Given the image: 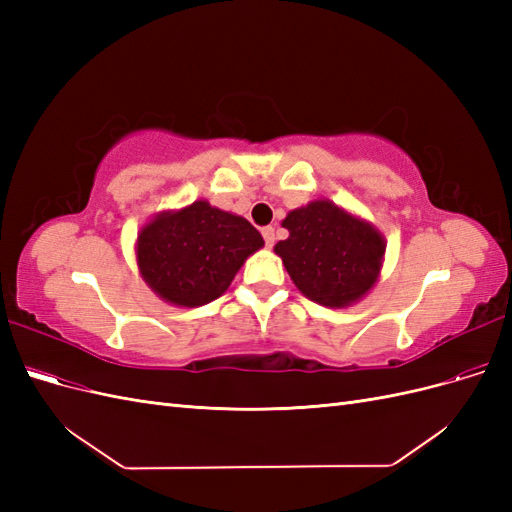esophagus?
I'll list each match as a JSON object with an SVG mask.
<instances>
[{
  "instance_id": "1",
  "label": "esophagus",
  "mask_w": 512,
  "mask_h": 512,
  "mask_svg": "<svg viewBox=\"0 0 512 512\" xmlns=\"http://www.w3.org/2000/svg\"><path fill=\"white\" fill-rule=\"evenodd\" d=\"M262 237H265L267 247H273V243H275V228H271V226L262 228Z\"/></svg>"
}]
</instances>
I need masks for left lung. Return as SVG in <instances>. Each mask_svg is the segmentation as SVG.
<instances>
[{
    "label": "left lung",
    "instance_id": "1",
    "mask_svg": "<svg viewBox=\"0 0 512 512\" xmlns=\"http://www.w3.org/2000/svg\"><path fill=\"white\" fill-rule=\"evenodd\" d=\"M282 226L288 239L275 243L273 252L309 301L344 309L376 286L386 241L371 222L318 198L292 209Z\"/></svg>",
    "mask_w": 512,
    "mask_h": 512
}]
</instances>
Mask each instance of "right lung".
<instances>
[{"label": "right lung", "mask_w": 512, "mask_h": 512, "mask_svg": "<svg viewBox=\"0 0 512 512\" xmlns=\"http://www.w3.org/2000/svg\"><path fill=\"white\" fill-rule=\"evenodd\" d=\"M265 245L241 215L194 200L153 215L136 237L143 282L177 307H200L228 290L243 262Z\"/></svg>", "instance_id": "right-lung-1"}]
</instances>
